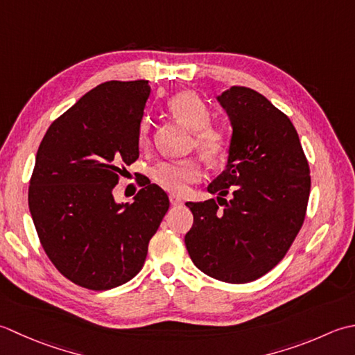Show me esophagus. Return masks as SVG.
Returning a JSON list of instances; mask_svg holds the SVG:
<instances>
[{"mask_svg":"<svg viewBox=\"0 0 355 355\" xmlns=\"http://www.w3.org/2000/svg\"><path fill=\"white\" fill-rule=\"evenodd\" d=\"M170 204L171 205H180V204H182V199L176 196V194H170Z\"/></svg>","mask_w":355,"mask_h":355,"instance_id":"esophagus-1","label":"esophagus"}]
</instances>
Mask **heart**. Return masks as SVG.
Wrapping results in <instances>:
<instances>
[{"instance_id": "obj_1", "label": "heart", "mask_w": 355, "mask_h": 355, "mask_svg": "<svg viewBox=\"0 0 355 355\" xmlns=\"http://www.w3.org/2000/svg\"><path fill=\"white\" fill-rule=\"evenodd\" d=\"M168 110L173 118L179 121L193 135L191 147L196 148L207 161H218L227 151V135L218 125L209 124L211 113L196 93L180 92L168 101ZM150 119H144L139 128V139L142 144L148 141ZM202 176V168L198 161L161 162L151 171L155 179L165 190L171 193H184L188 185L196 182Z\"/></svg>"}]
</instances>
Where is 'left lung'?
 <instances>
[{
    "instance_id": "obj_1",
    "label": "left lung",
    "mask_w": 355,
    "mask_h": 355,
    "mask_svg": "<svg viewBox=\"0 0 355 355\" xmlns=\"http://www.w3.org/2000/svg\"><path fill=\"white\" fill-rule=\"evenodd\" d=\"M216 99L233 128L228 159L208 185L218 202L187 204L194 220L185 245L207 276L247 284L272 270L300 231L309 167L293 122L263 95L234 85Z\"/></svg>"
}]
</instances>
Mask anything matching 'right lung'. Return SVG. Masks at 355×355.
<instances>
[{"label": "right lung", "mask_w": 355, "mask_h": 355, "mask_svg": "<svg viewBox=\"0 0 355 355\" xmlns=\"http://www.w3.org/2000/svg\"><path fill=\"white\" fill-rule=\"evenodd\" d=\"M148 81H108L87 92L42 137L28 209L46 254L73 284L105 291L132 280L170 207L156 184L118 204L122 165L139 157ZM125 170V168H124Z\"/></svg>", "instance_id": "add662e5"}]
</instances>
